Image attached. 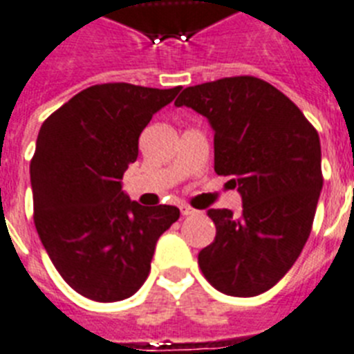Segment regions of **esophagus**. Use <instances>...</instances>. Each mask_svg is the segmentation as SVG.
Returning <instances> with one entry per match:
<instances>
[{
  "instance_id": "obj_1",
  "label": "esophagus",
  "mask_w": 354,
  "mask_h": 354,
  "mask_svg": "<svg viewBox=\"0 0 354 354\" xmlns=\"http://www.w3.org/2000/svg\"><path fill=\"white\" fill-rule=\"evenodd\" d=\"M180 211H182L183 216H191V214H194V212H196L191 205H187V203H182V205H180Z\"/></svg>"
}]
</instances>
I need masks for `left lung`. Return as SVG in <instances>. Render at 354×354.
Here are the masks:
<instances>
[{
  "label": "left lung",
  "instance_id": "8db88e82",
  "mask_svg": "<svg viewBox=\"0 0 354 354\" xmlns=\"http://www.w3.org/2000/svg\"><path fill=\"white\" fill-rule=\"evenodd\" d=\"M176 107H191L214 131V171L231 176L243 211L209 209L216 238L198 263L214 289L257 297L277 286L311 234L322 183L317 129L271 83L222 77L183 88Z\"/></svg>",
  "mask_w": 354,
  "mask_h": 354
}]
</instances>
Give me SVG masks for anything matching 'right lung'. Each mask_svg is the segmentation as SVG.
I'll use <instances>...</instances> for the list:
<instances>
[{
	"mask_svg": "<svg viewBox=\"0 0 354 354\" xmlns=\"http://www.w3.org/2000/svg\"><path fill=\"white\" fill-rule=\"evenodd\" d=\"M180 87L102 83L43 122L30 160L34 223L48 258L74 291L94 301L132 297L151 271L158 238L180 218L122 191L151 118Z\"/></svg>",
	"mask_w": 354,
	"mask_h": 354,
	"instance_id": "add662e5",
	"label": "right lung"
}]
</instances>
